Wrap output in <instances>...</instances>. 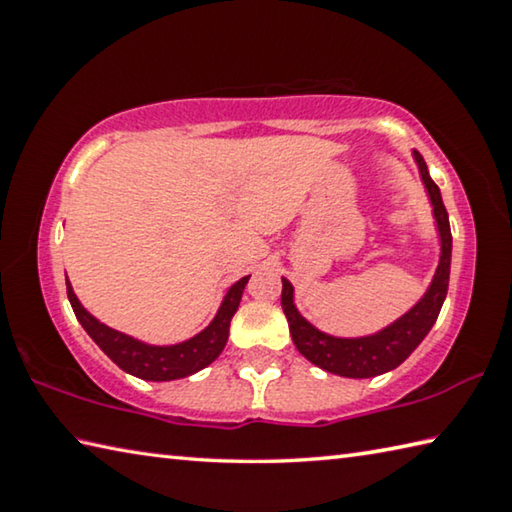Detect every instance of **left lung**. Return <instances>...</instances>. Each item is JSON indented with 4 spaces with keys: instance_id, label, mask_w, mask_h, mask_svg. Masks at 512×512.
I'll return each mask as SVG.
<instances>
[{
    "instance_id": "1",
    "label": "left lung",
    "mask_w": 512,
    "mask_h": 512,
    "mask_svg": "<svg viewBox=\"0 0 512 512\" xmlns=\"http://www.w3.org/2000/svg\"><path fill=\"white\" fill-rule=\"evenodd\" d=\"M413 158L415 164H418L420 178L433 207V219H436L440 237V259L424 296L404 316L397 318L395 323L386 325L384 329H379L375 334L357 336V339H341V336L325 334L300 314L296 302H293V284L287 277H282V309L289 320V332L298 352L307 361L314 363V366L334 372L339 377L368 379L384 375V372L400 366L424 341V336L429 334V329L436 323L440 307L445 302L449 287V266H452V230H449V216L443 205L440 189L429 176L427 162H424L418 151H413Z\"/></svg>"
}]
</instances>
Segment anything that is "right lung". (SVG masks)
Returning a JSON list of instances; mask_svg holds the SVG:
<instances>
[{"mask_svg": "<svg viewBox=\"0 0 512 512\" xmlns=\"http://www.w3.org/2000/svg\"><path fill=\"white\" fill-rule=\"evenodd\" d=\"M248 277L250 275L241 277L239 282L232 284L228 293H225L219 311H216V316L212 318V323L207 325L203 332H198L192 339L176 345H151L99 323V320L81 305V300L76 298L69 280L67 298L76 318H79V323L83 325L85 332L90 334V339L97 343L121 370L146 381H171L189 377L194 375V372L203 370L223 352L230 334V320L239 309Z\"/></svg>", "mask_w": 512, "mask_h": 512, "instance_id": "obj_1", "label": "right lung"}]
</instances>
